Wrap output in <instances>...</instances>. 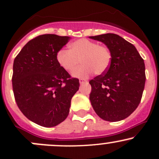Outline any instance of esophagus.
<instances>
[{"label": "esophagus", "instance_id": "1", "mask_svg": "<svg viewBox=\"0 0 159 159\" xmlns=\"http://www.w3.org/2000/svg\"><path fill=\"white\" fill-rule=\"evenodd\" d=\"M79 82H80V84H84V83H87V80H85V79H84V78H80L79 79Z\"/></svg>", "mask_w": 159, "mask_h": 159}]
</instances>
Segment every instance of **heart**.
Here are the masks:
<instances>
[{"mask_svg": "<svg viewBox=\"0 0 159 159\" xmlns=\"http://www.w3.org/2000/svg\"><path fill=\"white\" fill-rule=\"evenodd\" d=\"M70 49L62 48L57 53L58 64L67 72H72L80 62L82 65L72 72L76 78H86L96 72V74L105 73L110 67L112 54L105 45L87 39L75 41L69 45Z\"/></svg>", "mask_w": 159, "mask_h": 159, "instance_id": "heart-1", "label": "heart"}]
</instances>
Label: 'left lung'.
<instances>
[{
    "mask_svg": "<svg viewBox=\"0 0 159 159\" xmlns=\"http://www.w3.org/2000/svg\"><path fill=\"white\" fill-rule=\"evenodd\" d=\"M90 38L105 43L112 54L108 69L89 82L91 105L106 121L125 119L141 100L146 81L143 59L132 43L119 35L105 34Z\"/></svg>",
    "mask_w": 159,
    "mask_h": 159,
    "instance_id": "left-lung-1",
    "label": "left lung"
}]
</instances>
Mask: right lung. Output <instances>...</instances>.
Returning a JSON list of instances; mask_svg holds the SVG:
<instances>
[{"label": "right lung", "mask_w": 159, "mask_h": 159, "mask_svg": "<svg viewBox=\"0 0 159 159\" xmlns=\"http://www.w3.org/2000/svg\"><path fill=\"white\" fill-rule=\"evenodd\" d=\"M69 39L55 34L39 35L14 60L12 82L16 104L27 119L41 126H55L65 120L71 99L79 89V80L71 77L56 59Z\"/></svg>", "instance_id": "obj_1"}]
</instances>
